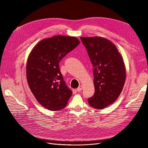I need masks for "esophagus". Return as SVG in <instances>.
I'll use <instances>...</instances> for the list:
<instances>
[{
	"label": "esophagus",
	"mask_w": 148,
	"mask_h": 148,
	"mask_svg": "<svg viewBox=\"0 0 148 148\" xmlns=\"http://www.w3.org/2000/svg\"><path fill=\"white\" fill-rule=\"evenodd\" d=\"M83 86L82 85H80V86L77 89V91H78V92H79V91H81L82 89H83Z\"/></svg>",
	"instance_id": "obj_1"
}]
</instances>
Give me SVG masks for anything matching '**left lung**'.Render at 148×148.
Listing matches in <instances>:
<instances>
[{"mask_svg":"<svg viewBox=\"0 0 148 148\" xmlns=\"http://www.w3.org/2000/svg\"><path fill=\"white\" fill-rule=\"evenodd\" d=\"M94 67L95 92L88 99L93 108L103 109L120 96L126 79L122 56L115 44L105 38L81 37Z\"/></svg>","mask_w":148,"mask_h":148,"instance_id":"left-lung-1","label":"left lung"}]
</instances>
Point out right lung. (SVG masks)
Masks as SVG:
<instances>
[{"mask_svg": "<svg viewBox=\"0 0 148 148\" xmlns=\"http://www.w3.org/2000/svg\"><path fill=\"white\" fill-rule=\"evenodd\" d=\"M80 43L75 37L54 36L40 41L31 51L26 64V79L38 102L50 110L66 106L72 91L66 86L59 62Z\"/></svg>", "mask_w": 148, "mask_h": 148, "instance_id": "right-lung-1", "label": "right lung"}]
</instances>
